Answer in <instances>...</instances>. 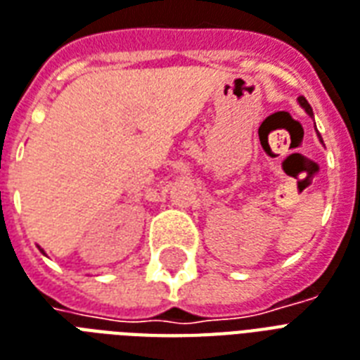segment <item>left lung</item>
Listing matches in <instances>:
<instances>
[{
  "instance_id": "1",
  "label": "left lung",
  "mask_w": 360,
  "mask_h": 360,
  "mask_svg": "<svg viewBox=\"0 0 360 360\" xmlns=\"http://www.w3.org/2000/svg\"><path fill=\"white\" fill-rule=\"evenodd\" d=\"M298 103H300L302 109H304V111H306V113H308L309 117H314V111H311V105H309L308 100H306L304 96H300V98H298ZM315 131H317V130H315ZM317 137H319V141H321V143H323V137H321L319 131H317Z\"/></svg>"
}]
</instances>
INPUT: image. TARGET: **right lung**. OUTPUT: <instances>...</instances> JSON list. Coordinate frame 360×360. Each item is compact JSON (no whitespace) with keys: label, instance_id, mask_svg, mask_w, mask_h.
Returning <instances> with one entry per match:
<instances>
[{"label":"right lung","instance_id":"right-lung-1","mask_svg":"<svg viewBox=\"0 0 360 360\" xmlns=\"http://www.w3.org/2000/svg\"><path fill=\"white\" fill-rule=\"evenodd\" d=\"M39 251H41V253H43V255H45V251H43V249H41V247H39Z\"/></svg>","mask_w":360,"mask_h":360}]
</instances>
